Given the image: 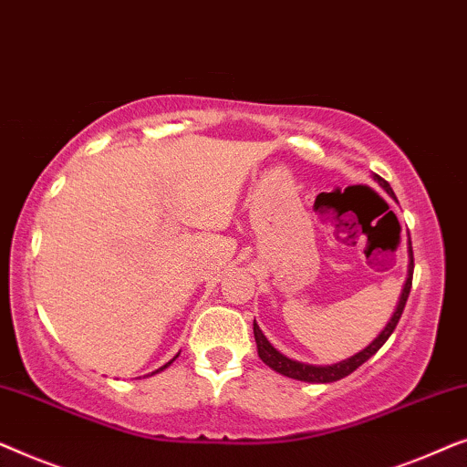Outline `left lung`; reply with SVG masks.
I'll return each mask as SVG.
<instances>
[{
  "label": "left lung",
  "instance_id": "1",
  "mask_svg": "<svg viewBox=\"0 0 467 467\" xmlns=\"http://www.w3.org/2000/svg\"><path fill=\"white\" fill-rule=\"evenodd\" d=\"M372 180L379 183L380 188L385 190L387 194L391 196L393 201H396V194H393V190L389 183H387L383 177H379L377 173L372 175ZM412 271H415V262H412V245H410V236H409V273H406V281H404V287H402V294H400L398 298V305L393 308V315L391 319L387 321L383 330L379 332V337L372 340L370 345L366 347V349L358 351L356 356L343 359V362H337V364H330V366H313V364H305V362H296V359L284 356V353L275 349V347L268 343V338L265 337V332L260 330V326L255 324L254 319V337H255V345H258V356L262 362H265L268 368H273L275 372L284 374V377H290V379H296V380H305V383H334V380H340L345 377H349L353 370H358L359 366H362L366 359H370L374 353H377L380 347L385 345V340L391 337V332L396 330L400 317H402V311L406 306V300H409V294H410V285H412Z\"/></svg>",
  "mask_w": 467,
  "mask_h": 467
}]
</instances>
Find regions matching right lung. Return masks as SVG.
Instances as JSON below:
<instances>
[{"label": "right lung", "mask_w": 467, "mask_h": 467, "mask_svg": "<svg viewBox=\"0 0 467 467\" xmlns=\"http://www.w3.org/2000/svg\"><path fill=\"white\" fill-rule=\"evenodd\" d=\"M177 356H180V353H177ZM177 356H175V358H177ZM175 358H173V359H175ZM173 359H171V362H167L165 366H161V368H159V370H154L152 374H156V372H161V370H165V368H167V366H171V364H173ZM152 374H150V377H152Z\"/></svg>", "instance_id": "add662e5"}]
</instances>
